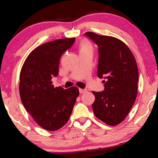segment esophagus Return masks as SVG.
<instances>
[{
  "instance_id": "34e87169",
  "label": "esophagus",
  "mask_w": 158,
  "mask_h": 158,
  "mask_svg": "<svg viewBox=\"0 0 158 158\" xmlns=\"http://www.w3.org/2000/svg\"><path fill=\"white\" fill-rule=\"evenodd\" d=\"M87 92L86 89H79V93L81 94H84V93H85Z\"/></svg>"
}]
</instances>
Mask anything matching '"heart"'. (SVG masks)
I'll return each mask as SVG.
<instances>
[{
  "label": "heart",
  "mask_w": 158,
  "mask_h": 158,
  "mask_svg": "<svg viewBox=\"0 0 158 158\" xmlns=\"http://www.w3.org/2000/svg\"><path fill=\"white\" fill-rule=\"evenodd\" d=\"M80 51H92V46L88 41L82 42L80 46Z\"/></svg>",
  "instance_id": "1"
}]
</instances>
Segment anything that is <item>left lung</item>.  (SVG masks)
I'll list each match as a JSON object with an SVG mask.
<instances>
[{"instance_id":"1","label":"left lung","mask_w":158,"mask_h":158,"mask_svg":"<svg viewBox=\"0 0 158 158\" xmlns=\"http://www.w3.org/2000/svg\"><path fill=\"white\" fill-rule=\"evenodd\" d=\"M85 36L98 46V77L105 78V90L93 93L95 116L114 126L123 121L137 95L139 72L132 52L116 37L86 32Z\"/></svg>"}]
</instances>
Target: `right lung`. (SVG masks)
<instances>
[{
  "label": "right lung",
  "mask_w": 158,
  "mask_h": 158,
  "mask_svg": "<svg viewBox=\"0 0 158 158\" xmlns=\"http://www.w3.org/2000/svg\"><path fill=\"white\" fill-rule=\"evenodd\" d=\"M74 41V37L59 39L37 47L21 69V102L34 121L44 130L56 131L62 127L68 121L79 96L78 88H54L52 81V77L58 74L61 56Z\"/></svg>",
  "instance_id": "1"
}]
</instances>
